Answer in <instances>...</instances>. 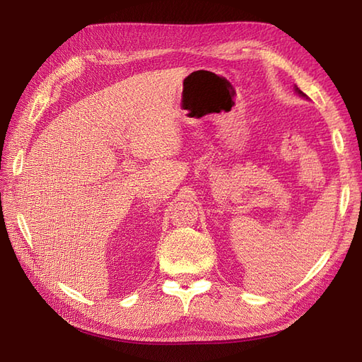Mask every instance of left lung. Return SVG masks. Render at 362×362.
<instances>
[{
	"instance_id": "left-lung-1",
	"label": "left lung",
	"mask_w": 362,
	"mask_h": 362,
	"mask_svg": "<svg viewBox=\"0 0 362 362\" xmlns=\"http://www.w3.org/2000/svg\"><path fill=\"white\" fill-rule=\"evenodd\" d=\"M296 92H298V93H299V95H302V96H305V95H303V92H302V90H299L298 87H296Z\"/></svg>"
}]
</instances>
